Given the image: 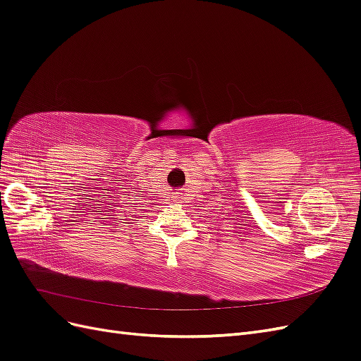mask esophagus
Segmentation results:
<instances>
[{"label": "esophagus", "instance_id": "esophagus-1", "mask_svg": "<svg viewBox=\"0 0 361 361\" xmlns=\"http://www.w3.org/2000/svg\"><path fill=\"white\" fill-rule=\"evenodd\" d=\"M176 199H179V197H178V195H176Z\"/></svg>", "mask_w": 361, "mask_h": 361}]
</instances>
